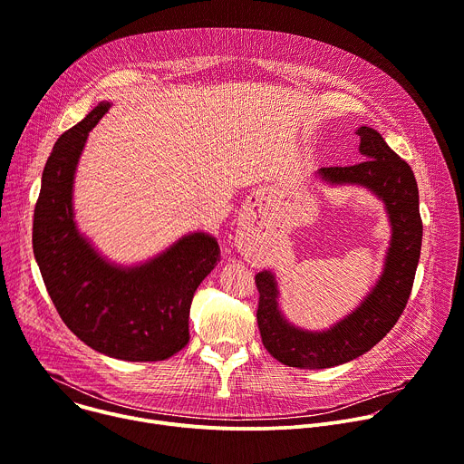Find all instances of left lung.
<instances>
[{"label":"left lung","instance_id":"1","mask_svg":"<svg viewBox=\"0 0 464 464\" xmlns=\"http://www.w3.org/2000/svg\"><path fill=\"white\" fill-rule=\"evenodd\" d=\"M358 136L365 156L362 163L324 167L319 174L330 183L365 185L385 202L392 226L385 270L360 308L326 333H304L288 324L277 310L274 276L268 272L255 276L262 345L288 367L326 369L362 356L399 321L413 288L422 244L419 187L413 170L387 147L376 130L362 126Z\"/></svg>","mask_w":464,"mask_h":464}]
</instances>
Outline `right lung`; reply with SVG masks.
<instances>
[{
	"instance_id": "add662e5",
	"label": "right lung",
	"mask_w": 464,
	"mask_h": 464,
	"mask_svg": "<svg viewBox=\"0 0 464 464\" xmlns=\"http://www.w3.org/2000/svg\"><path fill=\"white\" fill-rule=\"evenodd\" d=\"M108 108L101 102L54 143L34 206L33 249L58 315L81 342L117 360L161 362L188 343L190 303L220 262V247L194 233L145 266L121 270L77 233L73 174L88 131Z\"/></svg>"
}]
</instances>
